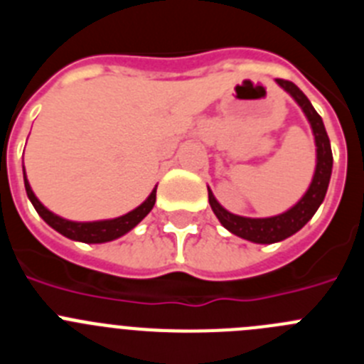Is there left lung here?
I'll return each instance as SVG.
<instances>
[{
  "mask_svg": "<svg viewBox=\"0 0 364 364\" xmlns=\"http://www.w3.org/2000/svg\"><path fill=\"white\" fill-rule=\"evenodd\" d=\"M275 82L284 89L291 98L301 105L302 112L306 114L308 122L311 125L315 136V147H317V166H315L314 178L308 188V191L302 195L301 200L290 208L288 211L275 217L268 218H250V217H239L230 211H226L217 202L213 197L211 189L208 188V197H210V205L220 224L231 231L233 235L246 239L250 242L257 244H273L281 242V240L288 239L294 233H297L308 220L315 215V211L319 210V205L323 204L324 197H326V189L330 184V176H332V166H333V156H332V147H330V138H328L326 129H324L323 118L317 114L314 105L310 104V100L306 95L295 85L294 82L288 80L277 78Z\"/></svg>",
  "mask_w": 364,
  "mask_h": 364,
  "instance_id": "left-lung-1",
  "label": "left lung"
}]
</instances>
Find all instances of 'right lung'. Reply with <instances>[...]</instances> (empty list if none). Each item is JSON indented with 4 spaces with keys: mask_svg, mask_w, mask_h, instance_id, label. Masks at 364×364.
I'll return each instance as SVG.
<instances>
[{
    "mask_svg": "<svg viewBox=\"0 0 364 364\" xmlns=\"http://www.w3.org/2000/svg\"><path fill=\"white\" fill-rule=\"evenodd\" d=\"M23 180H25V189H27V197L28 200L32 202L34 210L38 211L41 218H43L47 224H49L53 230H56L58 233H62L63 237L70 240H80V242L87 244H102L109 242V240H114L122 235H125L127 231L133 230L138 222L142 220L151 210H153L154 202H156V188L151 191L149 197L142 202V204L134 208L129 213L122 215L118 218H111V220H96V222H73L67 220V218L58 217L53 211H49L36 198L34 191L31 189V184H28L27 175H25L23 169Z\"/></svg>",
    "mask_w": 364,
    "mask_h": 364,
    "instance_id": "1",
    "label": "right lung"
}]
</instances>
